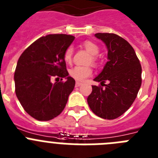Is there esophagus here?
Wrapping results in <instances>:
<instances>
[{
    "label": "esophagus",
    "mask_w": 158,
    "mask_h": 158,
    "mask_svg": "<svg viewBox=\"0 0 158 158\" xmlns=\"http://www.w3.org/2000/svg\"><path fill=\"white\" fill-rule=\"evenodd\" d=\"M82 85H83V83H79V82H76V83H75V87H80Z\"/></svg>",
    "instance_id": "esophagus-1"
}]
</instances>
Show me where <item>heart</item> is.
<instances>
[{
	"instance_id": "b5f03b06",
	"label": "heart",
	"mask_w": 158,
	"mask_h": 158,
	"mask_svg": "<svg viewBox=\"0 0 158 158\" xmlns=\"http://www.w3.org/2000/svg\"><path fill=\"white\" fill-rule=\"evenodd\" d=\"M85 48L93 56H96L99 52V48H98V45L94 44V42L91 41H86L84 44ZM72 55H73V48L72 47H68V48L66 49L65 52H64V58L67 63L71 62V58H72ZM93 62H95L96 59L95 57L92 58ZM69 74L71 77L76 79L77 81H84L87 77L90 76L92 74V69L90 67H81V66H76L75 68H71L69 71Z\"/></svg>"
}]
</instances>
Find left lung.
I'll use <instances>...</instances> for the list:
<instances>
[{"label":"left lung","mask_w":158,"mask_h":158,"mask_svg":"<svg viewBox=\"0 0 158 158\" xmlns=\"http://www.w3.org/2000/svg\"><path fill=\"white\" fill-rule=\"evenodd\" d=\"M107 48L108 61L94 79L105 88L92 86L87 103L93 113L104 119H114L127 111L142 85V67L132 46L114 33H96ZM106 81L107 85L104 82Z\"/></svg>","instance_id":"8db88e82"}]
</instances>
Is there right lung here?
Listing matches in <instances>:
<instances>
[{
    "instance_id": "obj_1",
    "label": "right lung",
    "mask_w": 158,
    "mask_h": 158,
    "mask_svg": "<svg viewBox=\"0 0 158 158\" xmlns=\"http://www.w3.org/2000/svg\"><path fill=\"white\" fill-rule=\"evenodd\" d=\"M75 36L52 34L31 44L20 56L14 74L15 91L27 113L39 121H48L64 110L75 81L69 76L64 56ZM65 82L52 84V77Z\"/></svg>"
}]
</instances>
